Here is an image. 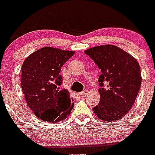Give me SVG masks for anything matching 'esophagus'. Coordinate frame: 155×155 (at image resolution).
Listing matches in <instances>:
<instances>
[{
    "label": "esophagus",
    "instance_id": "obj_1",
    "mask_svg": "<svg viewBox=\"0 0 155 155\" xmlns=\"http://www.w3.org/2000/svg\"><path fill=\"white\" fill-rule=\"evenodd\" d=\"M80 97H87V95H88V91H87V90H84V91H83L82 92H80Z\"/></svg>",
    "mask_w": 155,
    "mask_h": 155
}]
</instances>
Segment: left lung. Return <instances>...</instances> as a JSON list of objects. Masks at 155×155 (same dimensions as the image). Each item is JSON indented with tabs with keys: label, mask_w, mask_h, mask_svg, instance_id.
I'll return each instance as SVG.
<instances>
[{
	"label": "left lung",
	"mask_w": 155,
	"mask_h": 155,
	"mask_svg": "<svg viewBox=\"0 0 155 155\" xmlns=\"http://www.w3.org/2000/svg\"><path fill=\"white\" fill-rule=\"evenodd\" d=\"M101 69V101L93 108L99 119L116 121L131 109L142 84L139 63L131 54L114 45H103L86 50ZM105 81L107 87L102 88Z\"/></svg>",
	"instance_id": "obj_1"
}]
</instances>
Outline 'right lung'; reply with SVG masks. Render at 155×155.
Listing matches in <instances>:
<instances>
[{"label": "right lung", "mask_w": 155, "mask_h": 155, "mask_svg": "<svg viewBox=\"0 0 155 155\" xmlns=\"http://www.w3.org/2000/svg\"><path fill=\"white\" fill-rule=\"evenodd\" d=\"M75 54L51 47L38 50L25 58L21 84L25 101L35 116L49 122L63 120L73 108V99L61 90V68Z\"/></svg>", "instance_id": "add662e5"}]
</instances>
